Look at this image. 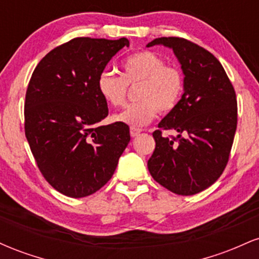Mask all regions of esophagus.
I'll list each match as a JSON object with an SVG mask.
<instances>
[{
	"label": "esophagus",
	"instance_id": "obj_1",
	"mask_svg": "<svg viewBox=\"0 0 259 259\" xmlns=\"http://www.w3.org/2000/svg\"><path fill=\"white\" fill-rule=\"evenodd\" d=\"M142 130L141 129H138V127H130V135H132V138H136V136H139V134L141 133Z\"/></svg>",
	"mask_w": 259,
	"mask_h": 259
}]
</instances>
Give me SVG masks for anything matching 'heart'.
I'll use <instances>...</instances> for the list:
<instances>
[{
  "label": "heart",
  "instance_id": "obj_1",
  "mask_svg": "<svg viewBox=\"0 0 259 259\" xmlns=\"http://www.w3.org/2000/svg\"><path fill=\"white\" fill-rule=\"evenodd\" d=\"M139 84V102L115 115V121L141 127L151 123L158 111L173 112L183 97L185 80L179 68L165 64L160 56L148 50L127 56L121 63V76L105 70L97 78L99 94L112 107L125 105L127 86Z\"/></svg>",
  "mask_w": 259,
  "mask_h": 259
}]
</instances>
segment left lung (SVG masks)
I'll return each mask as SVG.
<instances>
[{"mask_svg": "<svg viewBox=\"0 0 259 259\" xmlns=\"http://www.w3.org/2000/svg\"><path fill=\"white\" fill-rule=\"evenodd\" d=\"M170 47L185 75L179 106L152 135L156 141L147 167L157 183L189 196L214 184L228 164L237 125L234 86L221 62L203 47L183 37H158L147 45ZM162 130H177L171 139Z\"/></svg>", "mask_w": 259, "mask_h": 259, "instance_id": "obj_1", "label": "left lung"}]
</instances>
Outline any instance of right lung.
I'll return each mask as SVG.
<instances>
[{
  "label": "right lung",
  "instance_id": "right-lung-1",
  "mask_svg": "<svg viewBox=\"0 0 259 259\" xmlns=\"http://www.w3.org/2000/svg\"><path fill=\"white\" fill-rule=\"evenodd\" d=\"M129 40L75 37L47 53L25 95L24 129L41 174L68 197L95 194L111 179L130 141L124 123L108 115L97 78Z\"/></svg>",
  "mask_w": 259,
  "mask_h": 259
}]
</instances>
